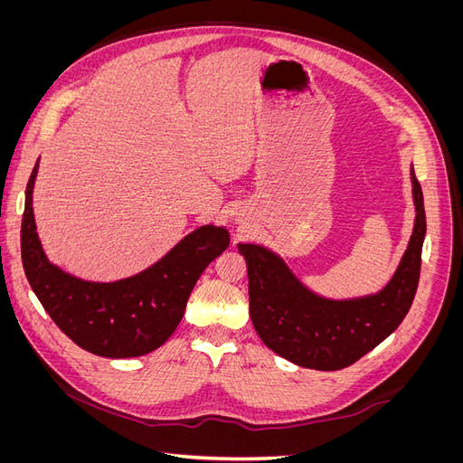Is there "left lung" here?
<instances>
[{
  "label": "left lung",
  "mask_w": 463,
  "mask_h": 463,
  "mask_svg": "<svg viewBox=\"0 0 463 463\" xmlns=\"http://www.w3.org/2000/svg\"><path fill=\"white\" fill-rule=\"evenodd\" d=\"M415 226L396 274L383 291L332 301L307 289L286 262L260 245L240 243L247 260L249 315L274 354L317 371L354 365L394 332L413 303L427 232L423 191L411 167Z\"/></svg>",
  "instance_id": "1"
}]
</instances>
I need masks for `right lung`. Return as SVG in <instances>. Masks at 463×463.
<instances>
[{
  "label": "right lung",
  "mask_w": 463,
  "mask_h": 463,
  "mask_svg": "<svg viewBox=\"0 0 463 463\" xmlns=\"http://www.w3.org/2000/svg\"><path fill=\"white\" fill-rule=\"evenodd\" d=\"M26 185L21 257L26 279L60 330L87 352L111 359L138 357L160 347L185 313L199 276L230 245L226 228L201 226L150 269L118 282H87L52 264L42 250L33 189Z\"/></svg>",
  "instance_id": "obj_1"
}]
</instances>
